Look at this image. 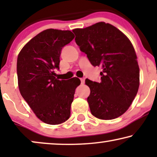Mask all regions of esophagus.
<instances>
[{"instance_id": "1", "label": "esophagus", "mask_w": 157, "mask_h": 157, "mask_svg": "<svg viewBox=\"0 0 157 157\" xmlns=\"http://www.w3.org/2000/svg\"><path fill=\"white\" fill-rule=\"evenodd\" d=\"M84 82H85V78H81V84H83V83H84Z\"/></svg>"}]
</instances>
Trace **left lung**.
Wrapping results in <instances>:
<instances>
[{"instance_id":"1","label":"left lung","mask_w":157,"mask_h":157,"mask_svg":"<svg viewBox=\"0 0 157 157\" xmlns=\"http://www.w3.org/2000/svg\"><path fill=\"white\" fill-rule=\"evenodd\" d=\"M76 44L94 66H101L99 83L86 78L92 115L100 119L118 118L128 110L139 86V68L129 39L113 25L99 22L73 30Z\"/></svg>"}]
</instances>
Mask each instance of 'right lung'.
<instances>
[{
    "instance_id": "1",
    "label": "right lung",
    "mask_w": 157,
    "mask_h": 157,
    "mask_svg": "<svg viewBox=\"0 0 157 157\" xmlns=\"http://www.w3.org/2000/svg\"><path fill=\"white\" fill-rule=\"evenodd\" d=\"M71 31L47 29L23 46L17 59V75L21 96L44 123L56 125L65 122L71 115V105L80 79L56 78L60 55L74 38Z\"/></svg>"
}]
</instances>
